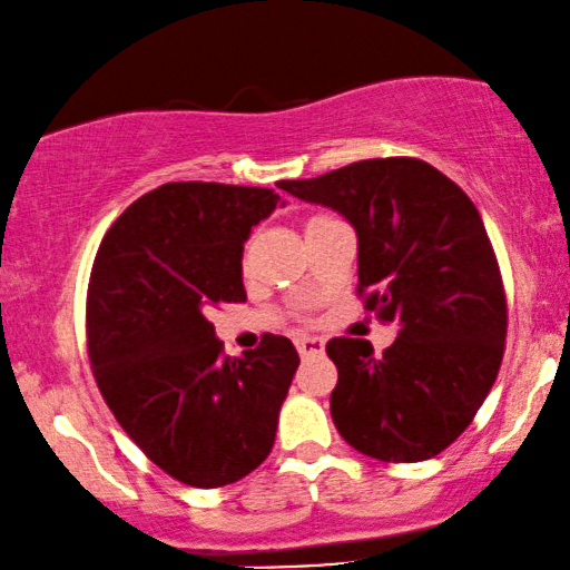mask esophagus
I'll use <instances>...</instances> for the list:
<instances>
[{"label": "esophagus", "mask_w": 570, "mask_h": 570, "mask_svg": "<svg viewBox=\"0 0 570 570\" xmlns=\"http://www.w3.org/2000/svg\"><path fill=\"white\" fill-rule=\"evenodd\" d=\"M294 344H297L299 357H315L326 350V344H323V338L318 336H297L294 338Z\"/></svg>", "instance_id": "1"}]
</instances>
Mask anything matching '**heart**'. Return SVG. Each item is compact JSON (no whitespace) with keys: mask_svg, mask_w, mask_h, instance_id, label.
<instances>
[{"mask_svg":"<svg viewBox=\"0 0 570 570\" xmlns=\"http://www.w3.org/2000/svg\"><path fill=\"white\" fill-rule=\"evenodd\" d=\"M315 220H323V215H315V218H309L307 223H315Z\"/></svg>","mask_w":570,"mask_h":570,"instance_id":"b5f03b06","label":"heart"}]
</instances>
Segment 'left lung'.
<instances>
[{
  "instance_id": "obj_1",
  "label": "left lung",
  "mask_w": 570,
  "mask_h": 570,
  "mask_svg": "<svg viewBox=\"0 0 570 570\" xmlns=\"http://www.w3.org/2000/svg\"><path fill=\"white\" fill-rule=\"evenodd\" d=\"M278 186L352 223L357 292L400 328L384 355L365 338L326 344L338 371V434L384 463L439 455L473 421L505 352V289L476 205L415 157L360 160Z\"/></svg>"
}]
</instances>
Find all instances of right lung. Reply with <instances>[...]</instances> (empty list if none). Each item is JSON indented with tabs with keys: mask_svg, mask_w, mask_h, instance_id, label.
Segmentation results:
<instances>
[{
	"mask_svg": "<svg viewBox=\"0 0 570 570\" xmlns=\"http://www.w3.org/2000/svg\"><path fill=\"white\" fill-rule=\"evenodd\" d=\"M276 205L257 186L163 184L112 223L94 257L86 336L99 392L144 455L189 487L234 484L276 442L297 350L265 334L228 357L207 321L247 299L244 242Z\"/></svg>",
	"mask_w": 570,
	"mask_h": 570,
	"instance_id": "add662e5",
	"label": "right lung"
}]
</instances>
